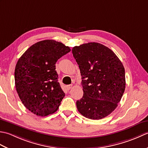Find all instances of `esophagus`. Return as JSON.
Here are the masks:
<instances>
[{
	"label": "esophagus",
	"instance_id": "34e87169",
	"mask_svg": "<svg viewBox=\"0 0 148 148\" xmlns=\"http://www.w3.org/2000/svg\"><path fill=\"white\" fill-rule=\"evenodd\" d=\"M72 86H72V84H70V85L67 86V87H66V88H67V89L68 90H71V89L72 88Z\"/></svg>",
	"mask_w": 148,
	"mask_h": 148
}]
</instances>
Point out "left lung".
<instances>
[{
  "mask_svg": "<svg viewBox=\"0 0 148 148\" xmlns=\"http://www.w3.org/2000/svg\"><path fill=\"white\" fill-rule=\"evenodd\" d=\"M72 54L79 65L83 96L77 100L84 117L100 119L117 108L125 89L123 65L115 53L98 42L74 46Z\"/></svg>",
  "mask_w": 148,
  "mask_h": 148,
  "instance_id": "left-lung-1",
  "label": "left lung"
}]
</instances>
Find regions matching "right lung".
Instances as JSON below:
<instances>
[{
	"label": "right lung",
	"mask_w": 148,
	"mask_h": 148,
	"mask_svg": "<svg viewBox=\"0 0 148 148\" xmlns=\"http://www.w3.org/2000/svg\"><path fill=\"white\" fill-rule=\"evenodd\" d=\"M70 51L62 42L45 40L31 46L19 58L14 71L16 89L23 104L34 114L46 116L58 110L65 93L55 64Z\"/></svg>",
	"instance_id": "add662e5"
}]
</instances>
